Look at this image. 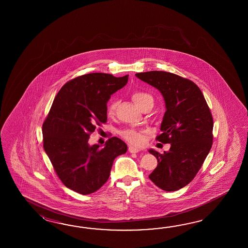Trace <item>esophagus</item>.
I'll list each match as a JSON object with an SVG mask.
<instances>
[{
  "instance_id": "esophagus-1",
  "label": "esophagus",
  "mask_w": 248,
  "mask_h": 248,
  "mask_svg": "<svg viewBox=\"0 0 248 248\" xmlns=\"http://www.w3.org/2000/svg\"><path fill=\"white\" fill-rule=\"evenodd\" d=\"M128 152L131 153H137L138 152H140V150L138 148L134 147V146H128Z\"/></svg>"
}]
</instances>
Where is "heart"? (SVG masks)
Masks as SVG:
<instances>
[{"label": "heart", "mask_w": 248, "mask_h": 248, "mask_svg": "<svg viewBox=\"0 0 248 248\" xmlns=\"http://www.w3.org/2000/svg\"><path fill=\"white\" fill-rule=\"evenodd\" d=\"M132 99L136 103L138 107L142 109L148 104H153V97L150 94L142 92V91H135L133 92L131 95ZM117 105L118 101L116 99H112L110 102L107 107V114L108 115H112L116 111ZM144 135L145 131L142 129H137V128H126L124 130L121 131V136H122L126 141L130 142L134 145H141L143 141H144Z\"/></svg>", "instance_id": "obj_1"}]
</instances>
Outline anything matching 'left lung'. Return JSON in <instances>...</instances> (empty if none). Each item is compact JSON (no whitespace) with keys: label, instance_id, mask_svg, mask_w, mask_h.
<instances>
[{"label":"left lung","instance_id":"8db88e82","mask_svg":"<svg viewBox=\"0 0 248 248\" xmlns=\"http://www.w3.org/2000/svg\"><path fill=\"white\" fill-rule=\"evenodd\" d=\"M137 78L158 89L167 111L156 140L170 143L163 154L149 152L158 166L149 175L153 184L166 191L182 189L195 177L213 144L214 120L201 90L190 79L177 74L151 71L136 74Z\"/></svg>","mask_w":248,"mask_h":248}]
</instances>
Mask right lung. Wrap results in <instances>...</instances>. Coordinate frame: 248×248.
<instances>
[{
	"label": "right lung",
	"instance_id": "obj_1",
	"mask_svg": "<svg viewBox=\"0 0 248 248\" xmlns=\"http://www.w3.org/2000/svg\"><path fill=\"white\" fill-rule=\"evenodd\" d=\"M128 75L83 74L58 91L42 124L43 148L54 170L67 188L82 195L99 190L110 176L114 158L126 153L116 137L105 146H90V136L107 122V101L127 82Z\"/></svg>",
	"mask_w": 248,
	"mask_h": 248
}]
</instances>
